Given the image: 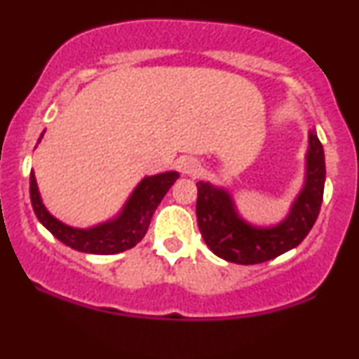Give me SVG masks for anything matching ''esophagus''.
Returning a JSON list of instances; mask_svg holds the SVG:
<instances>
[{"label": "esophagus", "mask_w": 359, "mask_h": 359, "mask_svg": "<svg viewBox=\"0 0 359 359\" xmlns=\"http://www.w3.org/2000/svg\"><path fill=\"white\" fill-rule=\"evenodd\" d=\"M180 168H182L184 174L194 175L197 174V170H199V165H197V162L194 158H184L182 163H180Z\"/></svg>", "instance_id": "1"}]
</instances>
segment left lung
<instances>
[{"label":"left lung","instance_id":"left-lung-1","mask_svg":"<svg viewBox=\"0 0 359 359\" xmlns=\"http://www.w3.org/2000/svg\"><path fill=\"white\" fill-rule=\"evenodd\" d=\"M324 150L316 131H309L306 182L287 217L278 224L259 228L238 214L228 191L209 182H197V224L214 255L238 265H255L295 248L312 229L324 196Z\"/></svg>","mask_w":359,"mask_h":359}]
</instances>
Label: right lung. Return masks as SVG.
I'll list each match as a JSON object with an SVG mask.
<instances>
[{"label": "right lung", "mask_w": 359, "mask_h": 359, "mask_svg": "<svg viewBox=\"0 0 359 359\" xmlns=\"http://www.w3.org/2000/svg\"><path fill=\"white\" fill-rule=\"evenodd\" d=\"M42 137L43 133L40 135L36 143H40ZM177 179H179L177 172H163L158 175L145 177L114 219L101 222L88 229L71 228L55 219L45 209L40 199L39 187H36L34 170L30 172V199L39 221L64 245L82 253L114 255L133 248L145 236L156 205L162 203L163 196Z\"/></svg>", "instance_id": "right-lung-1"}]
</instances>
